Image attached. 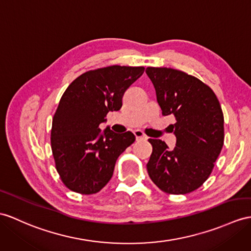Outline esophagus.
I'll use <instances>...</instances> for the list:
<instances>
[{
	"label": "esophagus",
	"instance_id": "1",
	"mask_svg": "<svg viewBox=\"0 0 251 251\" xmlns=\"http://www.w3.org/2000/svg\"><path fill=\"white\" fill-rule=\"evenodd\" d=\"M134 135H135L136 139H147V136L144 134L143 131L140 130H135L134 131Z\"/></svg>",
	"mask_w": 251,
	"mask_h": 251
}]
</instances>
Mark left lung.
Segmentation results:
<instances>
[{"mask_svg":"<svg viewBox=\"0 0 251 251\" xmlns=\"http://www.w3.org/2000/svg\"><path fill=\"white\" fill-rule=\"evenodd\" d=\"M146 73L162 114L175 116L170 126L176 137L174 149L161 139H149L153 150L147 170L163 192L191 193L209 178L224 146L222 106L207 85L185 72L148 67Z\"/></svg>","mask_w":251,"mask_h":251,"instance_id":"left-lung-1","label":"left lung"}]
</instances>
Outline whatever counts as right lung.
<instances>
[{
	"mask_svg": "<svg viewBox=\"0 0 251 251\" xmlns=\"http://www.w3.org/2000/svg\"><path fill=\"white\" fill-rule=\"evenodd\" d=\"M144 67L109 66L76 77L60 98L54 114L51 147L57 173L71 191L96 194L111 180L116 161L135 140L130 131L101 132L108 112L119 111L126 90Z\"/></svg>",
	"mask_w": 251,
	"mask_h": 251,
	"instance_id": "1",
	"label": "right lung"
}]
</instances>
